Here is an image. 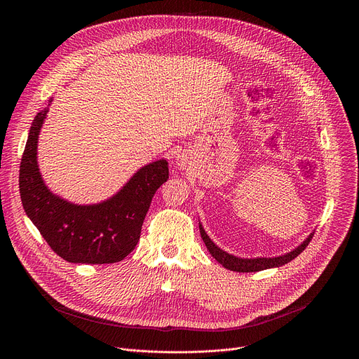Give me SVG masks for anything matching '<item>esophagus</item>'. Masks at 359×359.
I'll use <instances>...</instances> for the list:
<instances>
[{"instance_id":"1","label":"esophagus","mask_w":359,"mask_h":359,"mask_svg":"<svg viewBox=\"0 0 359 359\" xmlns=\"http://www.w3.org/2000/svg\"><path fill=\"white\" fill-rule=\"evenodd\" d=\"M176 163H177L179 168H183V169L186 168V159H184V158H177V159H176Z\"/></svg>"}]
</instances>
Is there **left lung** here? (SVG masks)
I'll return each instance as SVG.
<instances>
[{"label": "left lung", "instance_id": "obj_1", "mask_svg": "<svg viewBox=\"0 0 359 359\" xmlns=\"http://www.w3.org/2000/svg\"><path fill=\"white\" fill-rule=\"evenodd\" d=\"M200 229V234H201V238L204 241V244H206L208 250L210 251V254L213 255V257L227 270L230 271H237V273H254V271H262V270H266V269H273V267H280V266H284L287 263H290L291 260H294L297 255H299L305 247L310 244L314 233H311L309 236V238H306L301 245H298L295 250L284 254V255H280V257H273V259H238L236 257V255H231L223 250H220L210 238L209 236L206 234V231H204V229L201 226H198Z\"/></svg>", "mask_w": 359, "mask_h": 359}]
</instances>
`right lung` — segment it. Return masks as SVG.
<instances>
[{
  "mask_svg": "<svg viewBox=\"0 0 359 359\" xmlns=\"http://www.w3.org/2000/svg\"><path fill=\"white\" fill-rule=\"evenodd\" d=\"M46 112L48 107L32 121L20 166V194L27 216L48 245L69 263L122 262L139 241L153 196L169 179L168 162L162 159L142 168L104 203L78 206L65 201L48 190L36 165L38 135Z\"/></svg>",
  "mask_w": 359,
  "mask_h": 359,
  "instance_id": "obj_1",
  "label": "right lung"
}]
</instances>
